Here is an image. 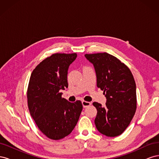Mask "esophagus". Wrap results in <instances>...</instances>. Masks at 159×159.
<instances>
[{"label":"esophagus","instance_id":"obj_1","mask_svg":"<svg viewBox=\"0 0 159 159\" xmlns=\"http://www.w3.org/2000/svg\"><path fill=\"white\" fill-rule=\"evenodd\" d=\"M82 105H83V107L85 108V107H87L88 106H89V105H91V103L90 102H85V101H82Z\"/></svg>","mask_w":159,"mask_h":159}]
</instances>
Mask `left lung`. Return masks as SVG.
<instances>
[{
    "label": "left lung",
    "instance_id": "left-lung-1",
    "mask_svg": "<svg viewBox=\"0 0 159 159\" xmlns=\"http://www.w3.org/2000/svg\"><path fill=\"white\" fill-rule=\"evenodd\" d=\"M93 65L97 86L104 91L105 106L93 102L97 109L96 128L107 137H117L127 129L137 108L136 84L128 67L107 53L85 54Z\"/></svg>",
    "mask_w": 159,
    "mask_h": 159
}]
</instances>
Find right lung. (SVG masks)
<instances>
[{
  "label": "right lung",
  "mask_w": 159,
  "mask_h": 159,
  "mask_svg": "<svg viewBox=\"0 0 159 159\" xmlns=\"http://www.w3.org/2000/svg\"><path fill=\"white\" fill-rule=\"evenodd\" d=\"M76 57L75 53L52 54L36 67L30 78L27 91L30 113L42 133L53 140L71 133L83 109L80 101L71 103L60 93L68 87V68Z\"/></svg>",
  "instance_id": "add662e5"
}]
</instances>
